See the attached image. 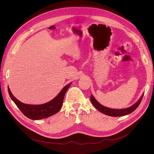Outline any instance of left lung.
<instances>
[{"instance_id": "obj_1", "label": "left lung", "mask_w": 154, "mask_h": 154, "mask_svg": "<svg viewBox=\"0 0 154 154\" xmlns=\"http://www.w3.org/2000/svg\"><path fill=\"white\" fill-rule=\"evenodd\" d=\"M143 95L144 94H143V95L140 98V99L135 104H134L133 105H131L128 108H124V109H113V108H109L104 106L102 105H101L100 103H99L92 94L91 95L90 100L93 105L96 107V108L98 109V110L102 113H103L108 116L117 117V116H125V115H128L131 113H132L134 110H135L137 108L140 104V102L143 99Z\"/></svg>"}]
</instances>
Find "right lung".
<instances>
[{"label":"right lung","instance_id":"right-lung-1","mask_svg":"<svg viewBox=\"0 0 154 154\" xmlns=\"http://www.w3.org/2000/svg\"><path fill=\"white\" fill-rule=\"evenodd\" d=\"M71 83L66 85L60 93L52 100L41 105L26 104L17 100L11 93L9 87V95L16 106L26 116L33 120H38L50 117L59 112L63 105V99L66 92L71 86Z\"/></svg>","mask_w":154,"mask_h":154}]
</instances>
